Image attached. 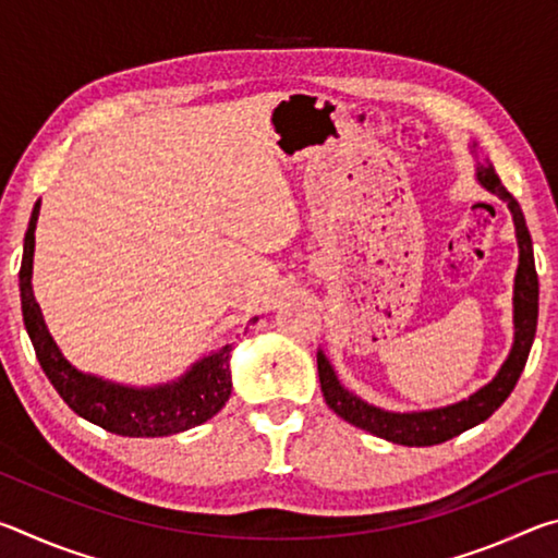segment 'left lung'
<instances>
[{
  "mask_svg": "<svg viewBox=\"0 0 558 558\" xmlns=\"http://www.w3.org/2000/svg\"><path fill=\"white\" fill-rule=\"evenodd\" d=\"M472 147L477 145L472 143ZM475 177L480 186H485L489 194H495L502 202H507L509 211H512L519 245V266L514 276V344L512 352L507 356V362L499 366L495 379L472 393L470 399H462L452 405H442V409L430 411L393 413L376 409V405L362 401L352 391H347L344 386L339 384L332 364L327 362V356L323 352H317L319 386H323V396L329 409H332L339 418L352 423V426L372 433V436H379L384 440L399 442V446H438V442H446L460 436L462 430L487 421L489 415L507 401V396L512 393L517 386V379L519 374L524 372L529 349H532L536 335V317H539V278H536L532 235H529L524 214L519 209L514 196L507 192L502 182H499L493 165H477Z\"/></svg>",
  "mask_w": 558,
  "mask_h": 558,
  "instance_id": "obj_1",
  "label": "left lung"
}]
</instances>
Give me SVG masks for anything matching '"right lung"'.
Instances as JSON below:
<instances>
[{
  "instance_id": "1",
  "label": "right lung",
  "mask_w": 558,
  "mask_h": 558,
  "mask_svg": "<svg viewBox=\"0 0 558 558\" xmlns=\"http://www.w3.org/2000/svg\"><path fill=\"white\" fill-rule=\"evenodd\" d=\"M41 204L36 202L29 229L24 235V256L19 268V290H22V315L26 332L34 344L44 374L49 376L53 389L69 403V409L96 426L116 436L128 438H159L202 426L211 415L219 413L231 396V344H223L209 356L196 362L177 381L135 389L83 374L61 354L49 327L44 323L41 307L34 298V231L39 221ZM258 317H253L256 323Z\"/></svg>"
}]
</instances>
